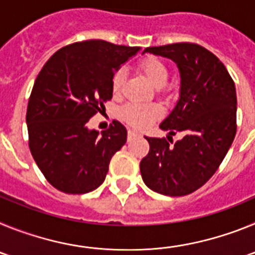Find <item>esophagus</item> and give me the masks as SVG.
<instances>
[{"label": "esophagus", "mask_w": 255, "mask_h": 255, "mask_svg": "<svg viewBox=\"0 0 255 255\" xmlns=\"http://www.w3.org/2000/svg\"><path fill=\"white\" fill-rule=\"evenodd\" d=\"M136 135H138V132L134 131V130H129V131H128V136H129V139L134 138V136H136Z\"/></svg>", "instance_id": "34e87169"}]
</instances>
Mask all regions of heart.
Here are the masks:
<instances>
[{
  "instance_id": "obj_1",
  "label": "heart",
  "mask_w": 255,
  "mask_h": 255,
  "mask_svg": "<svg viewBox=\"0 0 255 255\" xmlns=\"http://www.w3.org/2000/svg\"><path fill=\"white\" fill-rule=\"evenodd\" d=\"M138 70L145 75V78L154 85L161 88L166 84L168 78L167 66L162 60L154 56L141 58L138 62ZM125 83V73L117 70L111 79V89L115 96H119L123 91ZM162 111L157 105H140V103H129L121 110V117L128 124L138 129H147L161 117Z\"/></svg>"
}]
</instances>
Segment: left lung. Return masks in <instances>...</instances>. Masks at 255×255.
<instances>
[{"label": "left lung", "mask_w": 255, "mask_h": 255, "mask_svg": "<svg viewBox=\"0 0 255 255\" xmlns=\"http://www.w3.org/2000/svg\"><path fill=\"white\" fill-rule=\"evenodd\" d=\"M144 52L170 58L180 73V94L159 128L181 132L171 145L144 136L149 153L140 162L144 184L168 197L188 195L203 186L220 167L236 134V91L225 65L194 43L149 47ZM143 52V53H144Z\"/></svg>", "instance_id": "left-lung-1"}]
</instances>
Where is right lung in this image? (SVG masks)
I'll return each mask as SVG.
<instances>
[{
  "mask_svg": "<svg viewBox=\"0 0 255 255\" xmlns=\"http://www.w3.org/2000/svg\"><path fill=\"white\" fill-rule=\"evenodd\" d=\"M139 49L84 40L58 49L38 74L26 110L29 148L57 190L84 194L105 181L128 131L119 121L101 134L87 124L112 98L114 74Z\"/></svg>",
  "mask_w": 255,
  "mask_h": 255,
  "instance_id": "right-lung-1",
  "label": "right lung"
}]
</instances>
